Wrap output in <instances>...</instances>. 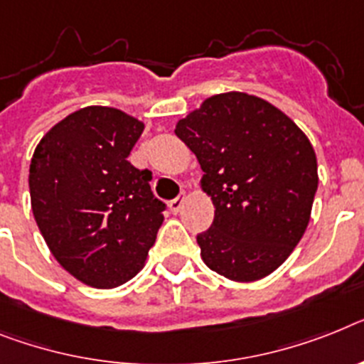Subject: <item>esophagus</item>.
Returning a JSON list of instances; mask_svg holds the SVG:
<instances>
[{"label":"esophagus","instance_id":"34e87169","mask_svg":"<svg viewBox=\"0 0 364 364\" xmlns=\"http://www.w3.org/2000/svg\"><path fill=\"white\" fill-rule=\"evenodd\" d=\"M185 201H187V198H185V194H181V196H177L176 200H172L170 201V210H172V213H179V210L183 209V205H185Z\"/></svg>","mask_w":364,"mask_h":364}]
</instances>
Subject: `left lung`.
Segmentation results:
<instances>
[{"instance_id":"8db88e82","label":"left lung","mask_w":364,"mask_h":364,"mask_svg":"<svg viewBox=\"0 0 364 364\" xmlns=\"http://www.w3.org/2000/svg\"><path fill=\"white\" fill-rule=\"evenodd\" d=\"M176 135L203 170L215 220L198 235L201 259L248 283L279 268L304 237L318 188L309 139L262 97L224 92L177 122Z\"/></svg>"}]
</instances>
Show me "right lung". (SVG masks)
Listing matches in <instances>:
<instances>
[{
    "label": "right lung",
    "instance_id": "obj_1",
    "mask_svg": "<svg viewBox=\"0 0 364 364\" xmlns=\"http://www.w3.org/2000/svg\"><path fill=\"white\" fill-rule=\"evenodd\" d=\"M142 131L135 116L90 105L55 124L33 154L36 225L60 267L94 289L135 277L164 220L151 172L127 161Z\"/></svg>",
    "mask_w": 364,
    "mask_h": 364
}]
</instances>
